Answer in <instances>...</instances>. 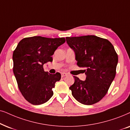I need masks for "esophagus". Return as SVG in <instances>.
<instances>
[{
    "label": "esophagus",
    "mask_w": 130,
    "mask_h": 130,
    "mask_svg": "<svg viewBox=\"0 0 130 130\" xmlns=\"http://www.w3.org/2000/svg\"><path fill=\"white\" fill-rule=\"evenodd\" d=\"M67 75V73H65V72H62L61 73V77H65V76Z\"/></svg>",
    "instance_id": "obj_1"
}]
</instances>
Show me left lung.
Masks as SVG:
<instances>
[{
  "instance_id": "8db88e82",
  "label": "left lung",
  "mask_w": 130,
  "mask_h": 130,
  "mask_svg": "<svg viewBox=\"0 0 130 130\" xmlns=\"http://www.w3.org/2000/svg\"><path fill=\"white\" fill-rule=\"evenodd\" d=\"M66 40L75 52L78 66L86 68L85 81L74 76L72 96L82 104H94L106 95L115 77L117 53L109 41L96 36L67 37Z\"/></svg>"
}]
</instances>
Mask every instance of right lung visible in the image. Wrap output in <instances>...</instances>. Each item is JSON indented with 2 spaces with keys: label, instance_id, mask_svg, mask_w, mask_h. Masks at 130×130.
I'll return each instance as SVG.
<instances>
[{
  "label": "right lung",
  "instance_id": "right-lung-1",
  "mask_svg": "<svg viewBox=\"0 0 130 130\" xmlns=\"http://www.w3.org/2000/svg\"><path fill=\"white\" fill-rule=\"evenodd\" d=\"M65 42L63 37L34 36L22 39L13 51V71L18 88L31 104H43L53 96L52 89L61 75L45 72L43 65L52 61L55 51Z\"/></svg>",
  "mask_w": 130,
  "mask_h": 130
}]
</instances>
